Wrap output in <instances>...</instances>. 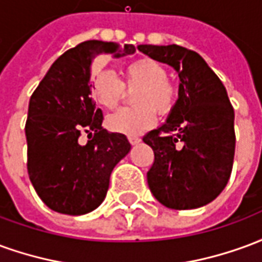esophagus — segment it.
<instances>
[{"mask_svg":"<svg viewBox=\"0 0 262 262\" xmlns=\"http://www.w3.org/2000/svg\"><path fill=\"white\" fill-rule=\"evenodd\" d=\"M127 139H129V142H130V144H133V146H135V144H137V143L142 142V139L137 136H129Z\"/></svg>","mask_w":262,"mask_h":262,"instance_id":"1","label":"esophagus"}]
</instances>
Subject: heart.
Returning <instances> with one entry per match:
<instances>
[{"mask_svg":"<svg viewBox=\"0 0 262 262\" xmlns=\"http://www.w3.org/2000/svg\"><path fill=\"white\" fill-rule=\"evenodd\" d=\"M164 66L148 57L137 59L126 66L125 82L109 70H101L94 75L92 94L101 106L114 109L123 97L125 85L137 90L135 102L136 108H122L106 119L111 132L135 136L147 130L156 123L157 115L168 114L176 105L178 86L167 78Z\"/></svg>","mask_w":262,"mask_h":262,"instance_id":"b5f03b06","label":"heart"}]
</instances>
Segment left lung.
<instances>
[{
  "instance_id": "1",
  "label": "left lung",
  "mask_w": 262,
  "mask_h": 262,
  "mask_svg": "<svg viewBox=\"0 0 262 262\" xmlns=\"http://www.w3.org/2000/svg\"><path fill=\"white\" fill-rule=\"evenodd\" d=\"M137 49L174 67L180 77L178 99L167 122L143 137L154 151L148 188L167 208H201L219 196L233 168L234 111L226 88L193 50L178 45Z\"/></svg>"
}]
</instances>
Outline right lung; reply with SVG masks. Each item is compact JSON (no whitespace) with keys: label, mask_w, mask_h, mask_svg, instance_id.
Returning a JSON list of instances; mask_svg holds the SVG:
<instances>
[{"label":"right lung","mask_w":262,"mask_h":262,"mask_svg":"<svg viewBox=\"0 0 262 262\" xmlns=\"http://www.w3.org/2000/svg\"><path fill=\"white\" fill-rule=\"evenodd\" d=\"M133 45L86 40L60 56L29 101L25 133L28 174L35 191L59 213L85 214L106 196L115 165L130 151L125 135L102 127L91 97V63L98 56L133 54ZM90 140L81 145L79 136Z\"/></svg>","instance_id":"add662e5"}]
</instances>
